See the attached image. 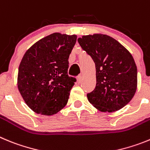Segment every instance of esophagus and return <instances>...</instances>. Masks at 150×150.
<instances>
[{
  "label": "esophagus",
  "mask_w": 150,
  "mask_h": 150,
  "mask_svg": "<svg viewBox=\"0 0 150 150\" xmlns=\"http://www.w3.org/2000/svg\"><path fill=\"white\" fill-rule=\"evenodd\" d=\"M82 75H79V76H78V77H77V82H79V83H81V82H82Z\"/></svg>",
  "instance_id": "esophagus-1"
}]
</instances>
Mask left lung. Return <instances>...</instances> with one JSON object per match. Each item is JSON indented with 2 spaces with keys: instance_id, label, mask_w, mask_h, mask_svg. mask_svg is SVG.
Instances as JSON below:
<instances>
[{
  "instance_id": "1",
  "label": "left lung",
  "mask_w": 150,
  "mask_h": 150,
  "mask_svg": "<svg viewBox=\"0 0 150 150\" xmlns=\"http://www.w3.org/2000/svg\"><path fill=\"white\" fill-rule=\"evenodd\" d=\"M78 42L95 63L97 84L87 94L89 102L103 112L124 107L137 89L138 72L131 53L107 35H83Z\"/></svg>"
}]
</instances>
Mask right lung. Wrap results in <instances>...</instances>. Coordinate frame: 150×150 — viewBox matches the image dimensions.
Returning <instances> with one entry per match:
<instances>
[{
	"label": "right lung",
	"instance_id": "right-lung-1",
	"mask_svg": "<svg viewBox=\"0 0 150 150\" xmlns=\"http://www.w3.org/2000/svg\"><path fill=\"white\" fill-rule=\"evenodd\" d=\"M76 35L50 34L34 44L22 58L18 88L35 113L53 115L68 103L76 78L68 75V58Z\"/></svg>",
	"mask_w": 150,
	"mask_h": 150
}]
</instances>
